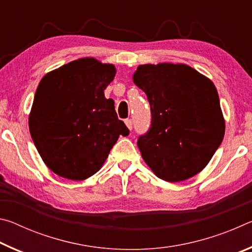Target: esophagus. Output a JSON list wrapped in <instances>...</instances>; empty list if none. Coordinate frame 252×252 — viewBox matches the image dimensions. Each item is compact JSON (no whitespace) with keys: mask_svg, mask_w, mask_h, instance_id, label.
<instances>
[{"mask_svg":"<svg viewBox=\"0 0 252 252\" xmlns=\"http://www.w3.org/2000/svg\"><path fill=\"white\" fill-rule=\"evenodd\" d=\"M125 123H126V126H127V129L132 130V126H133V123H132L131 119H126V120L125 121Z\"/></svg>","mask_w":252,"mask_h":252,"instance_id":"esophagus-1","label":"esophagus"}]
</instances>
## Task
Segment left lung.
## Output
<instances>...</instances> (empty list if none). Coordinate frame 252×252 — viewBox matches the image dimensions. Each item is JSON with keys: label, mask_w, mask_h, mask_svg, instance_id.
<instances>
[{"label": "left lung", "mask_w": 252, "mask_h": 252, "mask_svg": "<svg viewBox=\"0 0 252 252\" xmlns=\"http://www.w3.org/2000/svg\"><path fill=\"white\" fill-rule=\"evenodd\" d=\"M133 82L144 91L151 126L138 147L158 178L179 182L206 167L222 142L224 119L211 80L186 64L139 65Z\"/></svg>", "instance_id": "8db88e82"}]
</instances>
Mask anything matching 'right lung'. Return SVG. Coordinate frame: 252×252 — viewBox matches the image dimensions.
I'll list each match as a JSON object with an SVG mask.
<instances>
[{
	"instance_id": "1",
	"label": "right lung",
	"mask_w": 252,
	"mask_h": 252,
	"mask_svg": "<svg viewBox=\"0 0 252 252\" xmlns=\"http://www.w3.org/2000/svg\"><path fill=\"white\" fill-rule=\"evenodd\" d=\"M113 64L83 58L49 72L36 89L29 127L42 160L58 176L84 180L101 169L119 136L129 134L104 90Z\"/></svg>"
}]
</instances>
